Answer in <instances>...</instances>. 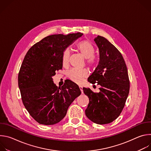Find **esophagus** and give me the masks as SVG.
Wrapping results in <instances>:
<instances>
[{
    "label": "esophagus",
    "instance_id": "34e87169",
    "mask_svg": "<svg viewBox=\"0 0 151 151\" xmlns=\"http://www.w3.org/2000/svg\"><path fill=\"white\" fill-rule=\"evenodd\" d=\"M79 89H80V90H81V93L82 94L83 93V90H82V86H79Z\"/></svg>",
    "mask_w": 151,
    "mask_h": 151
}]
</instances>
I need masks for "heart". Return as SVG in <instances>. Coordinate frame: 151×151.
<instances>
[{"instance_id": "b5f03b06", "label": "heart", "mask_w": 151, "mask_h": 151, "mask_svg": "<svg viewBox=\"0 0 151 151\" xmlns=\"http://www.w3.org/2000/svg\"><path fill=\"white\" fill-rule=\"evenodd\" d=\"M76 48L81 54L86 58L87 63L91 68H95L99 64V59L94 55L95 50L91 42L88 40H82L76 45ZM70 57V51L68 49L64 50L63 52L61 61L63 66L68 65ZM68 76L69 78L76 83H82L84 79L88 76V72L86 69L78 70L73 69L70 70Z\"/></svg>"}]
</instances>
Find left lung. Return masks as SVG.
<instances>
[{
  "instance_id": "left-lung-1",
  "label": "left lung",
  "mask_w": 151,
  "mask_h": 151,
  "mask_svg": "<svg viewBox=\"0 0 151 151\" xmlns=\"http://www.w3.org/2000/svg\"><path fill=\"white\" fill-rule=\"evenodd\" d=\"M100 55L97 67L88 81L100 85L99 93L83 88L89 98L85 110L87 118L97 124H109L121 114L130 90L128 70L118 50L105 37L94 39Z\"/></svg>"
}]
</instances>
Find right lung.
<instances>
[{
	"label": "right lung",
	"mask_w": 151,
	"mask_h": 151,
	"mask_svg": "<svg viewBox=\"0 0 151 151\" xmlns=\"http://www.w3.org/2000/svg\"><path fill=\"white\" fill-rule=\"evenodd\" d=\"M82 35L48 36L33 45L24 57L18 73V87L26 109L40 124L59 122L81 93L78 85L70 80L58 87L52 76L63 68V51Z\"/></svg>",
	"instance_id": "right-lung-1"
}]
</instances>
